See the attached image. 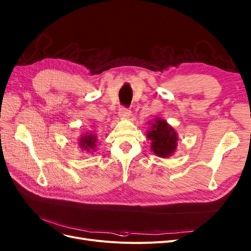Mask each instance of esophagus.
I'll use <instances>...</instances> for the list:
<instances>
[{"mask_svg":"<svg viewBox=\"0 0 251 251\" xmlns=\"http://www.w3.org/2000/svg\"><path fill=\"white\" fill-rule=\"evenodd\" d=\"M119 116H120L122 119H128L130 118L131 116V111L127 108H120V110H119Z\"/></svg>","mask_w":251,"mask_h":251,"instance_id":"34e87169","label":"esophagus"}]
</instances>
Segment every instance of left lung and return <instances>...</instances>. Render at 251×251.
I'll use <instances>...</instances> for the list:
<instances>
[{"label": "left lung", "mask_w": 251, "mask_h": 251, "mask_svg": "<svg viewBox=\"0 0 251 251\" xmlns=\"http://www.w3.org/2000/svg\"><path fill=\"white\" fill-rule=\"evenodd\" d=\"M147 136L151 140V150L157 156L169 157L177 149V132L172 126L160 118L154 119Z\"/></svg>", "instance_id": "8db88e82"}]
</instances>
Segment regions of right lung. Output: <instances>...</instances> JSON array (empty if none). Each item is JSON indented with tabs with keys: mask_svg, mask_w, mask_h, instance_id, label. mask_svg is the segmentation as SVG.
<instances>
[{
	"mask_svg": "<svg viewBox=\"0 0 251 251\" xmlns=\"http://www.w3.org/2000/svg\"><path fill=\"white\" fill-rule=\"evenodd\" d=\"M97 138H98L97 135L94 133H86L79 138L78 144L79 147H80V149H82L87 152L95 151V149L97 147V140H98Z\"/></svg>",
	"mask_w": 251,
	"mask_h": 251,
	"instance_id": "obj_1",
	"label": "right lung"
}]
</instances>
